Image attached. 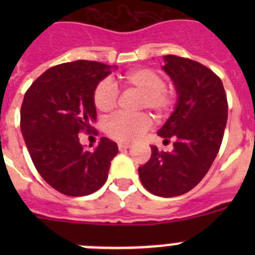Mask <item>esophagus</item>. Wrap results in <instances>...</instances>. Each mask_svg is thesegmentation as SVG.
<instances>
[{
	"mask_svg": "<svg viewBox=\"0 0 255 255\" xmlns=\"http://www.w3.org/2000/svg\"><path fill=\"white\" fill-rule=\"evenodd\" d=\"M130 147H131V144H130V143H123V141H120V143H119V149H120V150L129 149Z\"/></svg>",
	"mask_w": 255,
	"mask_h": 255,
	"instance_id": "34e87169",
	"label": "esophagus"
}]
</instances>
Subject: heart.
Wrapping results in <instances>:
<instances>
[{"label":"heart","mask_w":255,"mask_h":255,"mask_svg":"<svg viewBox=\"0 0 255 255\" xmlns=\"http://www.w3.org/2000/svg\"><path fill=\"white\" fill-rule=\"evenodd\" d=\"M121 84L141 93L139 110L148 108L155 115L171 111L175 105V93L166 87V80L157 70L138 67L121 76ZM93 105L102 114L111 112L117 105V89L108 80H102L93 89ZM150 128V117L145 114H117L105 124L106 134L120 141H134Z\"/></svg>","instance_id":"b5f03b06"}]
</instances>
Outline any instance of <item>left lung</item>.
Returning a JSON list of instances; mask_svg holds the SVG:
<instances>
[{"instance_id":"obj_1","label":"left lung","mask_w":255,"mask_h":255,"mask_svg":"<svg viewBox=\"0 0 255 255\" xmlns=\"http://www.w3.org/2000/svg\"><path fill=\"white\" fill-rule=\"evenodd\" d=\"M163 70L176 88L175 111L158 135L170 141L172 152L152 145V155L139 167V177L149 193L171 198L197 186L220 150L227 123V98L221 79L190 58L164 56Z\"/></svg>"}]
</instances>
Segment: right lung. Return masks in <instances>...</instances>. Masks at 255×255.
Wrapping results in <instances>:
<instances>
[{"label": "right lung", "instance_id": "right-lung-1", "mask_svg": "<svg viewBox=\"0 0 255 255\" xmlns=\"http://www.w3.org/2000/svg\"><path fill=\"white\" fill-rule=\"evenodd\" d=\"M110 69L87 60L57 65L44 71L22 100L20 128L31 161L47 184L69 197L102 188L119 153L108 138H101L93 150L85 149L78 135L93 130V89Z\"/></svg>", "mask_w": 255, "mask_h": 255}]
</instances>
